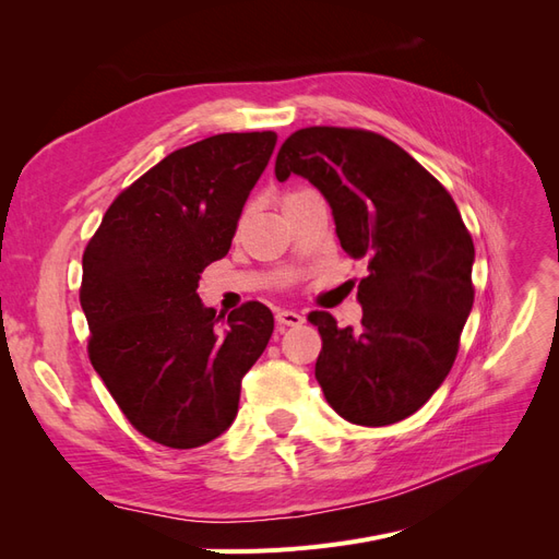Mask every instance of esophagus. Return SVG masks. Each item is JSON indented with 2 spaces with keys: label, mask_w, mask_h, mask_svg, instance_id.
Instances as JSON below:
<instances>
[{
  "label": "esophagus",
  "mask_w": 559,
  "mask_h": 559,
  "mask_svg": "<svg viewBox=\"0 0 559 559\" xmlns=\"http://www.w3.org/2000/svg\"><path fill=\"white\" fill-rule=\"evenodd\" d=\"M302 321H306V317L296 310H280L277 312V324H282V326H300Z\"/></svg>",
  "instance_id": "34e87169"
}]
</instances>
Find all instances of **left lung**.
I'll list each match as a JSON object with an SVG mask.
<instances>
[{"label":"left lung","mask_w":559,"mask_h":559,"mask_svg":"<svg viewBox=\"0 0 559 559\" xmlns=\"http://www.w3.org/2000/svg\"><path fill=\"white\" fill-rule=\"evenodd\" d=\"M306 177L329 200L341 247L364 259L361 329L310 312L314 378L352 425L417 413L448 378L473 308L476 249L445 186L411 154L361 128L312 126L280 148L275 177Z\"/></svg>","instance_id":"8db88e82"}]
</instances>
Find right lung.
Segmentation results:
<instances>
[{
	"instance_id": "1",
	"label": "right lung",
	"mask_w": 559,
	"mask_h": 559,
	"mask_svg": "<svg viewBox=\"0 0 559 559\" xmlns=\"http://www.w3.org/2000/svg\"><path fill=\"white\" fill-rule=\"evenodd\" d=\"M275 144L273 130L224 132L173 151L116 195L83 251L91 364L154 443L189 450L222 436L273 335L263 302L216 317L198 282L228 253Z\"/></svg>"
}]
</instances>
